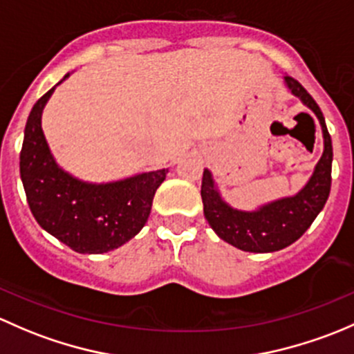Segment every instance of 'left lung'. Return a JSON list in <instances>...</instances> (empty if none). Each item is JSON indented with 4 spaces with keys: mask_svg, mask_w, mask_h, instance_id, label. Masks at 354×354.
I'll return each instance as SVG.
<instances>
[{
    "mask_svg": "<svg viewBox=\"0 0 354 354\" xmlns=\"http://www.w3.org/2000/svg\"><path fill=\"white\" fill-rule=\"evenodd\" d=\"M285 83L317 115L322 127L324 153L307 184L295 196L262 204L254 211H242L223 201L209 170L204 169L203 174L201 198L207 223L221 240L245 252H276L297 242L322 211L330 192L333 141L322 111L297 80L285 76Z\"/></svg>",
    "mask_w": 354,
    "mask_h": 354,
    "instance_id": "8db88e82",
    "label": "left lung"
}]
</instances>
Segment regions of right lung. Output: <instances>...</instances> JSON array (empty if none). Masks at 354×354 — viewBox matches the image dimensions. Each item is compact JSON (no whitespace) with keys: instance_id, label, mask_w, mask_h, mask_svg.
Wrapping results in <instances>:
<instances>
[{"instance_id":"right-lung-1","label":"right lung","mask_w":354,"mask_h":354,"mask_svg":"<svg viewBox=\"0 0 354 354\" xmlns=\"http://www.w3.org/2000/svg\"><path fill=\"white\" fill-rule=\"evenodd\" d=\"M69 73L61 80L63 83ZM57 83V85H59ZM56 85V86H57ZM56 86L32 107L20 151V177L37 223L80 254H104L129 242L147 223L169 169L92 184L61 169L42 131V111Z\"/></svg>"}]
</instances>
